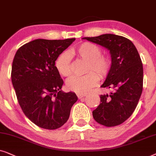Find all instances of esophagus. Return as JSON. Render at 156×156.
<instances>
[{"mask_svg":"<svg viewBox=\"0 0 156 156\" xmlns=\"http://www.w3.org/2000/svg\"><path fill=\"white\" fill-rule=\"evenodd\" d=\"M77 96H78V98L79 99H81L82 98L86 96V94H77Z\"/></svg>","mask_w":156,"mask_h":156,"instance_id":"esophagus-1","label":"esophagus"}]
</instances>
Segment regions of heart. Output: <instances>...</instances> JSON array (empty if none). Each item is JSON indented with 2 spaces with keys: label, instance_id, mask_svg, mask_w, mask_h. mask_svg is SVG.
<instances>
[{
  "label": "heart",
  "instance_id": "heart-1",
  "mask_svg": "<svg viewBox=\"0 0 156 156\" xmlns=\"http://www.w3.org/2000/svg\"><path fill=\"white\" fill-rule=\"evenodd\" d=\"M74 54L87 61L86 72L84 76H74L66 81V87L68 90L79 94H85L98 83L99 77H105L111 68V61L108 58L101 55V50L95 44L85 42L73 49ZM55 68L61 76L68 77L72 74L71 61L69 53L64 51L58 57L55 63ZM91 71L95 72L98 74Z\"/></svg>",
  "mask_w": 156,
  "mask_h": 156
}]
</instances>
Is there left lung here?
Listing matches in <instances>:
<instances>
[{
    "instance_id": "1",
    "label": "left lung",
    "mask_w": 156,
    "mask_h": 156,
    "mask_svg": "<svg viewBox=\"0 0 156 156\" xmlns=\"http://www.w3.org/2000/svg\"><path fill=\"white\" fill-rule=\"evenodd\" d=\"M105 48L111 56V66L102 88L109 94L101 95L100 105L93 111L99 124L112 127L126 121L133 113L143 91V69L136 46L129 39L114 34L86 37Z\"/></svg>"
}]
</instances>
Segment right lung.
Masks as SVG:
<instances>
[{
	"mask_svg": "<svg viewBox=\"0 0 156 156\" xmlns=\"http://www.w3.org/2000/svg\"><path fill=\"white\" fill-rule=\"evenodd\" d=\"M76 38L36 39L22 45L12 64L11 80L23 112L38 127L55 130L64 125L76 93L61 90L63 80L55 62Z\"/></svg>",
	"mask_w": 156,
	"mask_h": 156,
	"instance_id": "1",
	"label": "right lung"
}]
</instances>
